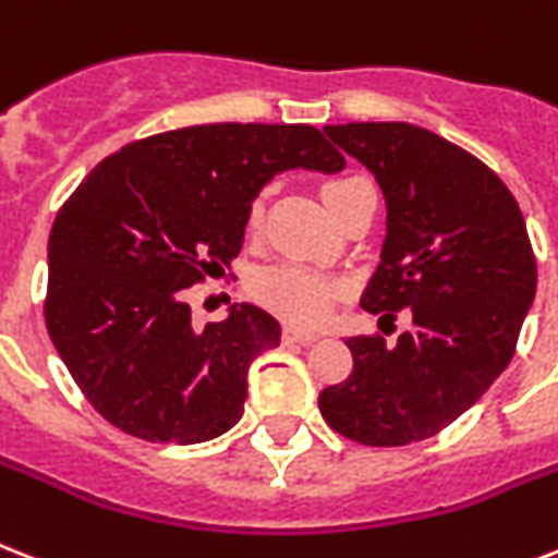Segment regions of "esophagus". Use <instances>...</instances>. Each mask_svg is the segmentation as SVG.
<instances>
[{"label":"esophagus","mask_w":558,"mask_h":558,"mask_svg":"<svg viewBox=\"0 0 558 558\" xmlns=\"http://www.w3.org/2000/svg\"><path fill=\"white\" fill-rule=\"evenodd\" d=\"M283 341L287 343H312V341H318V335L303 332V329H292V326H287V329H283Z\"/></svg>","instance_id":"34e87169"}]
</instances>
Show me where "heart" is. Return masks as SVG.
Wrapping results in <instances>:
<instances>
[{"mask_svg": "<svg viewBox=\"0 0 558 558\" xmlns=\"http://www.w3.org/2000/svg\"><path fill=\"white\" fill-rule=\"evenodd\" d=\"M364 177L357 174H341L326 180L320 185V197H324L326 208L332 211L338 206L343 194L350 192L352 185L361 183ZM264 215V201L257 197L248 208V226L255 229ZM252 298L269 312H275L278 318L289 320L298 326H315L329 315L335 298L343 292V283L332 275L312 269L303 264H278L269 269H260L248 283Z\"/></svg>", "mask_w": 558, "mask_h": 558, "instance_id": "heart-1", "label": "heart"}]
</instances>
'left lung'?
Here are the masks:
<instances>
[{
    "instance_id": "8db88e82",
    "label": "left lung",
    "mask_w": 558,
    "mask_h": 558,
    "mask_svg": "<svg viewBox=\"0 0 558 558\" xmlns=\"http://www.w3.org/2000/svg\"><path fill=\"white\" fill-rule=\"evenodd\" d=\"M326 137L373 171L387 201L381 264L361 306L410 310L387 347L357 335L352 373L318 396L335 433L404 447L450 427L510 364L533 294L536 255L522 208L499 174L450 140L410 122L326 125Z\"/></svg>"
}]
</instances>
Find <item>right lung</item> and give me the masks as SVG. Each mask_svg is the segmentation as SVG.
I'll list each match as a JSON object with an SVG mask.
<instances>
[{
  "instance_id": "1",
  "label": "right lung",
  "mask_w": 558,
  "mask_h": 558,
  "mask_svg": "<svg viewBox=\"0 0 558 558\" xmlns=\"http://www.w3.org/2000/svg\"><path fill=\"white\" fill-rule=\"evenodd\" d=\"M343 169L312 125L215 122L97 162L48 238L45 326L88 404L151 444H201L243 415L248 366L280 343L252 303L194 329L185 289L229 269L278 171Z\"/></svg>"
}]
</instances>
